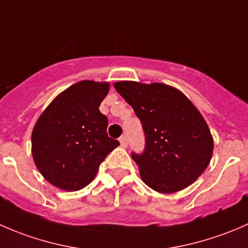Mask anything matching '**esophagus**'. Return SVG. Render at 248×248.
<instances>
[{"label":"esophagus","mask_w":248,"mask_h":248,"mask_svg":"<svg viewBox=\"0 0 248 248\" xmlns=\"http://www.w3.org/2000/svg\"><path fill=\"white\" fill-rule=\"evenodd\" d=\"M120 144H121L122 147H127V145H128V140H127V137H121L120 138Z\"/></svg>","instance_id":"esophagus-1"}]
</instances>
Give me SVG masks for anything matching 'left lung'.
I'll use <instances>...</instances> for the list:
<instances>
[{
    "mask_svg": "<svg viewBox=\"0 0 248 248\" xmlns=\"http://www.w3.org/2000/svg\"><path fill=\"white\" fill-rule=\"evenodd\" d=\"M114 87L142 124L145 151L132 154L142 181L166 194L193 184L214 152V138L201 111L170 85L117 81Z\"/></svg>",
    "mask_w": 248,
    "mask_h": 248,
    "instance_id": "1",
    "label": "left lung"
}]
</instances>
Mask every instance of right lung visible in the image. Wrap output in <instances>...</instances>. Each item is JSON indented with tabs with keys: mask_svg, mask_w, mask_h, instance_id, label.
Masks as SVG:
<instances>
[{
	"mask_svg": "<svg viewBox=\"0 0 248 248\" xmlns=\"http://www.w3.org/2000/svg\"><path fill=\"white\" fill-rule=\"evenodd\" d=\"M107 81L81 80L57 94L32 131V157L52 186L73 192L86 187L99 164L120 145L107 134L108 119L99 106Z\"/></svg>",
	"mask_w": 248,
	"mask_h": 248,
	"instance_id": "obj_1",
	"label": "right lung"
}]
</instances>
